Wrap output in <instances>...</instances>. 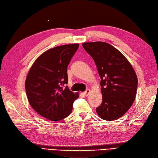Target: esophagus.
Wrapping results in <instances>:
<instances>
[{
	"instance_id": "1",
	"label": "esophagus",
	"mask_w": 158,
	"mask_h": 158,
	"mask_svg": "<svg viewBox=\"0 0 158 158\" xmlns=\"http://www.w3.org/2000/svg\"><path fill=\"white\" fill-rule=\"evenodd\" d=\"M90 91H91V90H90L89 89H87L83 93H84V94H85V95H88L89 93H90Z\"/></svg>"
}]
</instances>
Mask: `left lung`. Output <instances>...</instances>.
<instances>
[{"mask_svg":"<svg viewBox=\"0 0 158 158\" xmlns=\"http://www.w3.org/2000/svg\"><path fill=\"white\" fill-rule=\"evenodd\" d=\"M82 46L94 60L101 78L102 102L96 112L104 120L118 119L133 104L138 86L136 73L126 58L110 44L96 41Z\"/></svg>","mask_w":158,"mask_h":158,"instance_id":"1","label":"left lung"}]
</instances>
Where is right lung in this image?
<instances>
[{"label":"right lung","mask_w":158,"mask_h":158,"mask_svg":"<svg viewBox=\"0 0 158 158\" xmlns=\"http://www.w3.org/2000/svg\"><path fill=\"white\" fill-rule=\"evenodd\" d=\"M79 44H68L47 50L37 58L27 77L25 89L31 107L50 121L70 114L78 93L68 86L67 67Z\"/></svg>","instance_id":"right-lung-1"}]
</instances>
